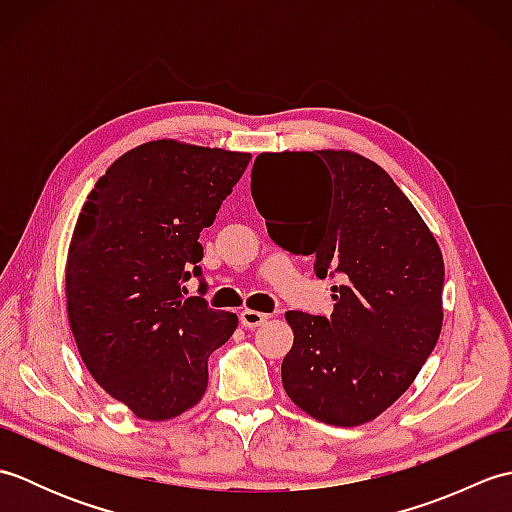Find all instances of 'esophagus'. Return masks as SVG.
Instances as JSON below:
<instances>
[{"label": "esophagus", "mask_w": 512, "mask_h": 512, "mask_svg": "<svg viewBox=\"0 0 512 512\" xmlns=\"http://www.w3.org/2000/svg\"><path fill=\"white\" fill-rule=\"evenodd\" d=\"M266 319H268V314H264V312H257V310H242L239 312V321H242V325L246 330H255V328H259V325H264L266 323Z\"/></svg>", "instance_id": "obj_1"}]
</instances>
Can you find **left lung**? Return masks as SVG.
I'll return each instance as SVG.
<instances>
[{
  "label": "left lung",
  "mask_w": 512,
  "mask_h": 512,
  "mask_svg": "<svg viewBox=\"0 0 512 512\" xmlns=\"http://www.w3.org/2000/svg\"><path fill=\"white\" fill-rule=\"evenodd\" d=\"M250 193L268 233L341 275L334 312H286L288 398L314 420L358 427L405 394L442 330L444 262L436 237L389 173L347 149L264 151Z\"/></svg>",
  "instance_id": "1"
}]
</instances>
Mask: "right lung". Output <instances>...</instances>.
I'll return each instance as SVG.
<instances>
[{"label":"right lung","instance_id":"1","mask_svg":"<svg viewBox=\"0 0 512 512\" xmlns=\"http://www.w3.org/2000/svg\"><path fill=\"white\" fill-rule=\"evenodd\" d=\"M248 162L244 151L151 140L112 162L76 220L65 264L70 330L92 378L140 420L198 405L209 356L237 328V314L184 297V281L202 275V228Z\"/></svg>","mask_w":512,"mask_h":512}]
</instances>
